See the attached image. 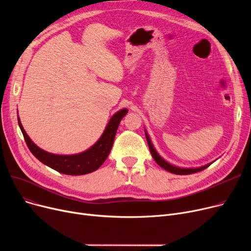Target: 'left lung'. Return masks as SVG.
Segmentation results:
<instances>
[{"instance_id": "left-lung-1", "label": "left lung", "mask_w": 251, "mask_h": 251, "mask_svg": "<svg viewBox=\"0 0 251 251\" xmlns=\"http://www.w3.org/2000/svg\"><path fill=\"white\" fill-rule=\"evenodd\" d=\"M146 136H147V140H148V143H149V148H150V151H151V155L153 157V160L156 162L157 165L161 166L163 169L169 171V172H171V173L177 174V175H189V174L200 172V171H202V170L206 169L208 166H210V164H209V165H206V166H203V167H201V168H195V169H181V168H178V167L170 165L165 160H163L159 154H157V152L153 149L152 144L151 142V139H150V137H149V135L147 133H146Z\"/></svg>"}]
</instances>
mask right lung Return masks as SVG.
<instances>
[{
    "label": "right lung",
    "instance_id": "obj_1",
    "mask_svg": "<svg viewBox=\"0 0 251 251\" xmlns=\"http://www.w3.org/2000/svg\"><path fill=\"white\" fill-rule=\"evenodd\" d=\"M126 114V109L117 112L111 118L104 132L102 133L101 137L99 139V141L95 146L91 147L84 152L73 155H58L49 153L41 150L35 146L31 141V139L28 137V135L26 134L22 127V124L20 123L19 118L18 124L29 151L38 161H41L43 164L56 170L59 173L72 176H79L94 172V171L98 170L103 164V162L107 160V157L113 147L118 126L120 124L122 118Z\"/></svg>",
    "mask_w": 251,
    "mask_h": 251
}]
</instances>
